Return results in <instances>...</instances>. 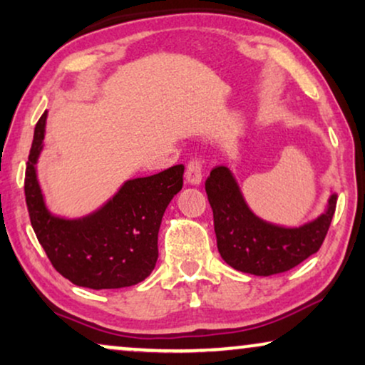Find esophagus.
<instances>
[{
	"label": "esophagus",
	"instance_id": "1",
	"mask_svg": "<svg viewBox=\"0 0 365 365\" xmlns=\"http://www.w3.org/2000/svg\"><path fill=\"white\" fill-rule=\"evenodd\" d=\"M202 179V161L199 158H192L186 166V181L197 186Z\"/></svg>",
	"mask_w": 365,
	"mask_h": 365
}]
</instances>
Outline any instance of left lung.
Masks as SVG:
<instances>
[{"label":"left lung","mask_w":365,"mask_h":365,"mask_svg":"<svg viewBox=\"0 0 365 365\" xmlns=\"http://www.w3.org/2000/svg\"><path fill=\"white\" fill-rule=\"evenodd\" d=\"M212 207L217 249L229 266L254 276L286 272L321 249L336 212L337 196L329 199L327 211L316 221L287 229L267 224L247 207L231 171L214 168L206 179Z\"/></svg>","instance_id":"8db88e82"}]
</instances>
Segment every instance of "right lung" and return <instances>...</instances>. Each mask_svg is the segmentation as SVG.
<instances>
[{"instance_id":"obj_1","label":"right lung","mask_w":365,"mask_h":365,"mask_svg":"<svg viewBox=\"0 0 365 365\" xmlns=\"http://www.w3.org/2000/svg\"><path fill=\"white\" fill-rule=\"evenodd\" d=\"M46 111L34 128L24 196L39 244L53 267L89 289L129 287L146 279L158 261L163 214L181 191L184 166L128 181L98 212L84 219L54 217L44 206L34 164L43 148Z\"/></svg>"}]
</instances>
